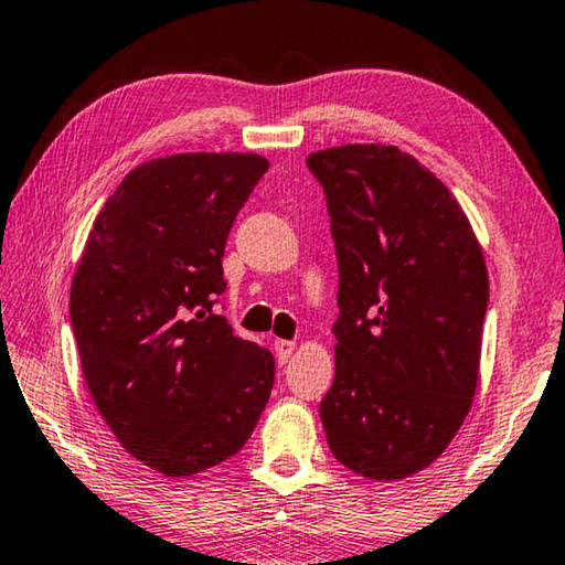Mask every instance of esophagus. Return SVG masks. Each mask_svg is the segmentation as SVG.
Segmentation results:
<instances>
[{
    "label": "esophagus",
    "mask_w": 565,
    "mask_h": 565,
    "mask_svg": "<svg viewBox=\"0 0 565 565\" xmlns=\"http://www.w3.org/2000/svg\"><path fill=\"white\" fill-rule=\"evenodd\" d=\"M274 349H276V360H279V364H286L289 362V356L294 354V349H297V344L289 342V339H276Z\"/></svg>",
    "instance_id": "esophagus-1"
}]
</instances>
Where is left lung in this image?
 Returning <instances> with one entry per match:
<instances>
[{
  "label": "left lung",
  "instance_id": "1",
  "mask_svg": "<svg viewBox=\"0 0 565 565\" xmlns=\"http://www.w3.org/2000/svg\"><path fill=\"white\" fill-rule=\"evenodd\" d=\"M324 185L339 264L334 382L319 415L356 476L405 480L458 435L480 380L488 266L440 178L397 146L307 158Z\"/></svg>",
  "mask_w": 565,
  "mask_h": 565
}]
</instances>
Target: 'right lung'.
<instances>
[{
	"instance_id": "1",
	"label": "right lung",
	"mask_w": 565,
	"mask_h": 565,
	"mask_svg": "<svg viewBox=\"0 0 565 565\" xmlns=\"http://www.w3.org/2000/svg\"><path fill=\"white\" fill-rule=\"evenodd\" d=\"M266 168L256 153L146 160L105 201L75 268L89 397L125 452L166 478L234 458L271 395V352L213 315L228 231Z\"/></svg>"
}]
</instances>
